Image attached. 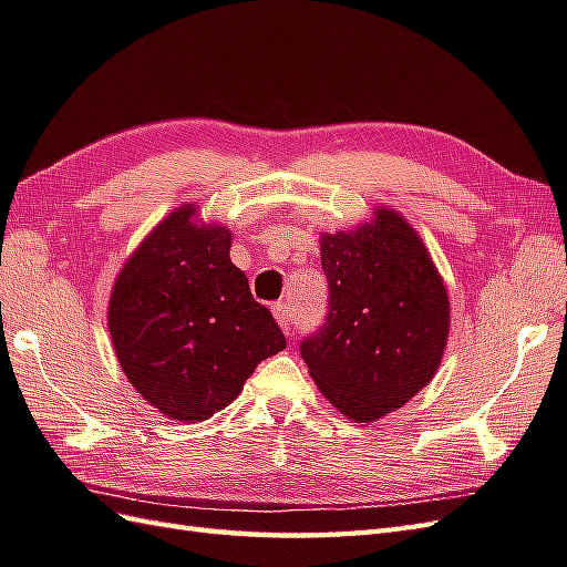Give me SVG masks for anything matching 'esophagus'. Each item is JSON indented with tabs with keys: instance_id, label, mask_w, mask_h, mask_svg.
<instances>
[{
	"instance_id": "1",
	"label": "esophagus",
	"mask_w": 567,
	"mask_h": 567,
	"mask_svg": "<svg viewBox=\"0 0 567 567\" xmlns=\"http://www.w3.org/2000/svg\"><path fill=\"white\" fill-rule=\"evenodd\" d=\"M272 313H275V318H278V323L287 332V336H292V303L278 301L272 307Z\"/></svg>"
}]
</instances>
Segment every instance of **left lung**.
<instances>
[{
	"label": "left lung",
	"mask_w": 567,
	"mask_h": 567,
	"mask_svg": "<svg viewBox=\"0 0 567 567\" xmlns=\"http://www.w3.org/2000/svg\"><path fill=\"white\" fill-rule=\"evenodd\" d=\"M326 321L301 359L321 393L354 422L400 410L441 364L447 292L416 231L393 210L357 231L326 235Z\"/></svg>",
	"instance_id": "1"
}]
</instances>
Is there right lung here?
<instances>
[{
    "label": "right lung",
    "mask_w": 567,
    "mask_h": 567,
    "mask_svg": "<svg viewBox=\"0 0 567 567\" xmlns=\"http://www.w3.org/2000/svg\"><path fill=\"white\" fill-rule=\"evenodd\" d=\"M192 213L174 210L128 258L107 318L126 379L177 422L225 410L260 361L287 344L229 260V231L194 227Z\"/></svg>",
    "instance_id": "1"
}]
</instances>
